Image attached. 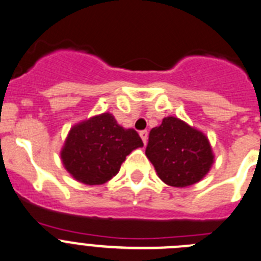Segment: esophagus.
<instances>
[{
  "label": "esophagus",
  "mask_w": 261,
  "mask_h": 261,
  "mask_svg": "<svg viewBox=\"0 0 261 261\" xmlns=\"http://www.w3.org/2000/svg\"><path fill=\"white\" fill-rule=\"evenodd\" d=\"M140 138L143 139V143L146 144V141H148V131L146 130L140 131Z\"/></svg>",
  "instance_id": "obj_1"
}]
</instances>
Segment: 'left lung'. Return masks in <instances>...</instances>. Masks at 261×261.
<instances>
[{
  "label": "left lung",
  "instance_id": "left-lung-1",
  "mask_svg": "<svg viewBox=\"0 0 261 261\" xmlns=\"http://www.w3.org/2000/svg\"><path fill=\"white\" fill-rule=\"evenodd\" d=\"M164 184L186 187L200 181L214 162L208 138L176 117L151 128L145 150Z\"/></svg>",
  "mask_w": 261,
  "mask_h": 261
}]
</instances>
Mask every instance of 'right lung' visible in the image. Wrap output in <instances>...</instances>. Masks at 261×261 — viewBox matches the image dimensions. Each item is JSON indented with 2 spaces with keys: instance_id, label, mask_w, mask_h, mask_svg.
<instances>
[{
  "instance_id": "add662e5",
  "label": "right lung",
  "mask_w": 261,
  "mask_h": 261,
  "mask_svg": "<svg viewBox=\"0 0 261 261\" xmlns=\"http://www.w3.org/2000/svg\"><path fill=\"white\" fill-rule=\"evenodd\" d=\"M143 145L134 128H123L111 113H102L72 126L61 159L79 182L102 185L118 173L126 155Z\"/></svg>"
}]
</instances>
